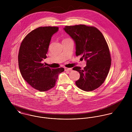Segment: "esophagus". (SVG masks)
I'll return each mask as SVG.
<instances>
[{"mask_svg": "<svg viewBox=\"0 0 132 132\" xmlns=\"http://www.w3.org/2000/svg\"><path fill=\"white\" fill-rule=\"evenodd\" d=\"M64 70H65V71H72V68H64Z\"/></svg>", "mask_w": 132, "mask_h": 132, "instance_id": "34e87169", "label": "esophagus"}]
</instances>
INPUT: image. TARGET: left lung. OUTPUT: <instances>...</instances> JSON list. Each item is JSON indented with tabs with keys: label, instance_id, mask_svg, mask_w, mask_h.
Returning a JSON list of instances; mask_svg holds the SVG:
<instances>
[{
	"label": "left lung",
	"instance_id": "obj_1",
	"mask_svg": "<svg viewBox=\"0 0 132 132\" xmlns=\"http://www.w3.org/2000/svg\"><path fill=\"white\" fill-rule=\"evenodd\" d=\"M64 30L75 42L76 56L81 55L86 61L84 69L80 67L73 69L80 75L76 84L84 91H93L104 82L111 67V57L107 43L102 32L94 26H65Z\"/></svg>",
	"mask_w": 132,
	"mask_h": 132
}]
</instances>
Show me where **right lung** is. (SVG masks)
<instances>
[{
  "instance_id": "add662e5",
  "label": "right lung",
  "mask_w": 132,
  "mask_h": 132,
  "mask_svg": "<svg viewBox=\"0 0 132 132\" xmlns=\"http://www.w3.org/2000/svg\"><path fill=\"white\" fill-rule=\"evenodd\" d=\"M58 27H39L29 32L21 42L18 54L19 69L23 79L39 92L55 86L59 74L64 68L51 69L41 62L47 58L51 37Z\"/></svg>"
}]
</instances>
